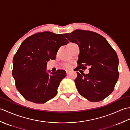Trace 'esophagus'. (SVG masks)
Returning a JSON list of instances; mask_svg holds the SVG:
<instances>
[{"label":"esophagus","instance_id":"1","mask_svg":"<svg viewBox=\"0 0 130 130\" xmlns=\"http://www.w3.org/2000/svg\"><path fill=\"white\" fill-rule=\"evenodd\" d=\"M70 74V71H67V75H69V74Z\"/></svg>","mask_w":130,"mask_h":130}]
</instances>
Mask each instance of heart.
<instances>
[{
    "instance_id": "obj_1",
    "label": "heart",
    "mask_w": 130,
    "mask_h": 130,
    "mask_svg": "<svg viewBox=\"0 0 130 130\" xmlns=\"http://www.w3.org/2000/svg\"><path fill=\"white\" fill-rule=\"evenodd\" d=\"M74 45H75V43H70L69 45V47L71 46H73ZM65 67L67 68H69L70 67V65L69 64V63H66V64H65Z\"/></svg>"
}]
</instances>
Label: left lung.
Wrapping results in <instances>:
<instances>
[{
  "mask_svg": "<svg viewBox=\"0 0 130 130\" xmlns=\"http://www.w3.org/2000/svg\"><path fill=\"white\" fill-rule=\"evenodd\" d=\"M71 42L79 46L78 67L89 73L76 72L75 85L79 93L90 102L103 100L112 93L119 77L118 58L116 52L106 38L97 33L76 29L64 34Z\"/></svg>",
  "mask_w": 130,
  "mask_h": 130,
  "instance_id": "obj_1",
  "label": "left lung"
}]
</instances>
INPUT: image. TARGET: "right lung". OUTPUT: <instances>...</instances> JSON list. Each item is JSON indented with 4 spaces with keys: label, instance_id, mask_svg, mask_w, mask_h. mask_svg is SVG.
Masks as SVG:
<instances>
[{
    "label": "right lung",
    "instance_id": "obj_1",
    "mask_svg": "<svg viewBox=\"0 0 130 130\" xmlns=\"http://www.w3.org/2000/svg\"><path fill=\"white\" fill-rule=\"evenodd\" d=\"M68 43L63 35L45 31L31 36L21 43L13 57L12 75L17 89L26 100L41 104L56 96L67 73L57 70L48 74L47 62L56 59L58 50Z\"/></svg>",
    "mask_w": 130,
    "mask_h": 130
}]
</instances>
